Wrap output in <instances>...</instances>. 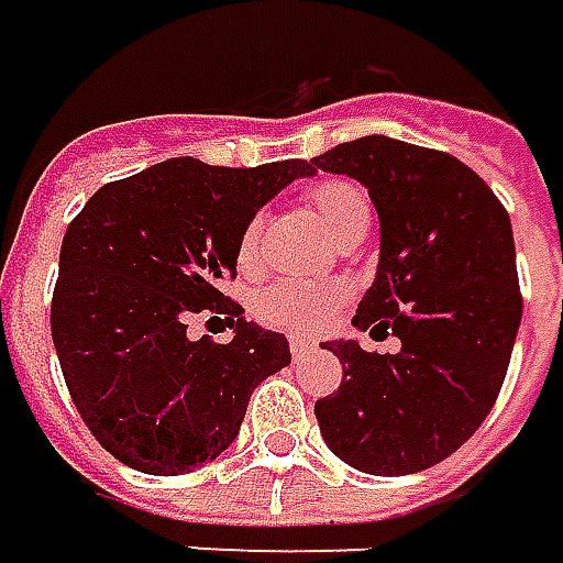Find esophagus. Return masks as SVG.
Here are the masks:
<instances>
[{"label":"esophagus","instance_id":"esophagus-1","mask_svg":"<svg viewBox=\"0 0 563 563\" xmlns=\"http://www.w3.org/2000/svg\"><path fill=\"white\" fill-rule=\"evenodd\" d=\"M309 350H312V346H309L307 341L290 338V356H294V360H303V356H309Z\"/></svg>","mask_w":563,"mask_h":563}]
</instances>
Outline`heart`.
<instances>
[{
    "mask_svg": "<svg viewBox=\"0 0 563 563\" xmlns=\"http://www.w3.org/2000/svg\"><path fill=\"white\" fill-rule=\"evenodd\" d=\"M312 207L331 235L346 238L372 222V201L365 188L350 179H328L312 188ZM260 235L263 220L254 217L241 229L235 260L241 269L260 266ZM343 303V285L338 282H275L256 294L254 312L260 322L285 331H319L334 309Z\"/></svg>",
    "mask_w": 563,
    "mask_h": 563,
    "instance_id": "1",
    "label": "heart"
}]
</instances>
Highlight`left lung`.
I'll return each instance as SVG.
<instances>
[{"label": "left lung", "instance_id": "left-lung-1", "mask_svg": "<svg viewBox=\"0 0 563 563\" xmlns=\"http://www.w3.org/2000/svg\"><path fill=\"white\" fill-rule=\"evenodd\" d=\"M312 167L368 188L380 256L353 325L399 338L396 356L328 341L338 394L316 402L328 449L375 477L449 459L484 424L520 328L515 235L493 188L443 151L365 135Z\"/></svg>", "mask_w": 563, "mask_h": 563}]
</instances>
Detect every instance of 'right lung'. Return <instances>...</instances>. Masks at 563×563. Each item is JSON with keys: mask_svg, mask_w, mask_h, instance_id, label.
I'll list each match as a JSON object with an SVG mask.
<instances>
[{"mask_svg": "<svg viewBox=\"0 0 563 563\" xmlns=\"http://www.w3.org/2000/svg\"><path fill=\"white\" fill-rule=\"evenodd\" d=\"M312 161L251 169L173 157L108 183L64 232L52 341L86 428L123 465L176 477L235 443L251 394L290 362L285 334L220 290L241 229ZM203 308L241 314L236 338H187Z\"/></svg>", "mask_w": 563, "mask_h": 563, "instance_id": "add662e5", "label": "right lung"}]
</instances>
